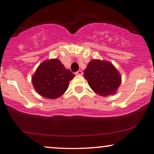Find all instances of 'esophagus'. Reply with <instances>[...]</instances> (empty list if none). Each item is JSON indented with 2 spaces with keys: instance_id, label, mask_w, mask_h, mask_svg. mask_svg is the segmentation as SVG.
I'll return each instance as SVG.
<instances>
[{
  "instance_id": "obj_1",
  "label": "esophagus",
  "mask_w": 154,
  "mask_h": 154,
  "mask_svg": "<svg viewBox=\"0 0 154 154\" xmlns=\"http://www.w3.org/2000/svg\"><path fill=\"white\" fill-rule=\"evenodd\" d=\"M82 74H83V72H82V70H80V69L78 70V71L75 72V75H82Z\"/></svg>"
}]
</instances>
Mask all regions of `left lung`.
Masks as SVG:
<instances>
[{
    "mask_svg": "<svg viewBox=\"0 0 154 154\" xmlns=\"http://www.w3.org/2000/svg\"><path fill=\"white\" fill-rule=\"evenodd\" d=\"M84 77L95 93L108 96L116 93L121 83L119 72L112 64L105 61L93 59L84 71Z\"/></svg>",
    "mask_w": 154,
    "mask_h": 154,
    "instance_id": "1",
    "label": "left lung"
}]
</instances>
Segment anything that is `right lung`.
Listing matches in <instances>:
<instances>
[{
    "mask_svg": "<svg viewBox=\"0 0 154 154\" xmlns=\"http://www.w3.org/2000/svg\"><path fill=\"white\" fill-rule=\"evenodd\" d=\"M75 75L66 69L57 59H50L40 64L32 77V83L39 95L49 99L60 97L67 90L69 81Z\"/></svg>",
    "mask_w": 154,
    "mask_h": 154,
    "instance_id": "right-lung-1",
    "label": "right lung"
}]
</instances>
